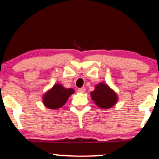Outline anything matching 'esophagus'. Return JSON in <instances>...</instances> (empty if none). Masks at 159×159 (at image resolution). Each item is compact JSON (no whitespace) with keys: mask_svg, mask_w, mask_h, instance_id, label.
I'll return each instance as SVG.
<instances>
[{"mask_svg":"<svg viewBox=\"0 0 159 159\" xmlns=\"http://www.w3.org/2000/svg\"><path fill=\"white\" fill-rule=\"evenodd\" d=\"M78 91L81 93H85L86 89H85V87H81V88H79V89H78Z\"/></svg>","mask_w":159,"mask_h":159,"instance_id":"1","label":"esophagus"}]
</instances>
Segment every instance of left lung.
<instances>
[{"label": "left lung", "mask_w": 159, "mask_h": 159, "mask_svg": "<svg viewBox=\"0 0 159 159\" xmlns=\"http://www.w3.org/2000/svg\"><path fill=\"white\" fill-rule=\"evenodd\" d=\"M92 100L100 108L107 110L113 107L118 101V95L105 83H99L95 90L90 93Z\"/></svg>", "instance_id": "left-lung-1"}]
</instances>
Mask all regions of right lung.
<instances>
[{"mask_svg":"<svg viewBox=\"0 0 159 159\" xmlns=\"http://www.w3.org/2000/svg\"><path fill=\"white\" fill-rule=\"evenodd\" d=\"M75 93L72 88H65L60 84H55L42 97L46 107L51 110H57L66 104L70 96Z\"/></svg>","mask_w":159,"mask_h":159,"instance_id":"obj_1","label":"right lung"}]
</instances>
